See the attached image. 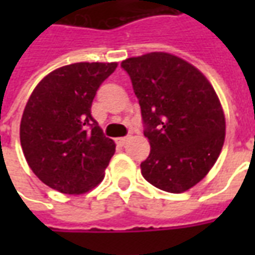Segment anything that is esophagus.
<instances>
[{
    "label": "esophagus",
    "mask_w": 255,
    "mask_h": 255,
    "mask_svg": "<svg viewBox=\"0 0 255 255\" xmlns=\"http://www.w3.org/2000/svg\"><path fill=\"white\" fill-rule=\"evenodd\" d=\"M127 139L126 136H123V138H117L116 139V143L119 144V146H124L126 144V142H127Z\"/></svg>",
    "instance_id": "34e87169"
}]
</instances>
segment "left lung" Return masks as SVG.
<instances>
[{
	"mask_svg": "<svg viewBox=\"0 0 255 255\" xmlns=\"http://www.w3.org/2000/svg\"><path fill=\"white\" fill-rule=\"evenodd\" d=\"M140 105L150 154L143 177L168 192L187 191L208 175L223 149L225 119L209 80L173 54L154 52L124 60Z\"/></svg>",
	"mask_w": 255,
	"mask_h": 255,
	"instance_id": "left-lung-1",
	"label": "left lung"
}]
</instances>
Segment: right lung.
Listing matches in <instances>:
<instances>
[{
    "label": "right lung",
    "instance_id": "add662e5",
    "mask_svg": "<svg viewBox=\"0 0 255 255\" xmlns=\"http://www.w3.org/2000/svg\"><path fill=\"white\" fill-rule=\"evenodd\" d=\"M116 63H76L53 71L32 91L20 123V143L28 165L49 187L83 194L104 179L115 154L91 116L97 90Z\"/></svg>",
    "mask_w": 255,
    "mask_h": 255
}]
</instances>
